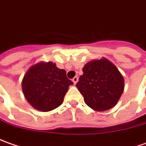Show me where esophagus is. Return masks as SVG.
I'll return each instance as SVG.
<instances>
[{"label":"esophagus","instance_id":"1","mask_svg":"<svg viewBox=\"0 0 146 146\" xmlns=\"http://www.w3.org/2000/svg\"><path fill=\"white\" fill-rule=\"evenodd\" d=\"M72 81H73V84H74V85H76V84H77V81H78V77H74L73 78V80H72Z\"/></svg>","mask_w":146,"mask_h":146}]
</instances>
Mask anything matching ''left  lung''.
Instances as JSON below:
<instances>
[{"instance_id": "1", "label": "left lung", "mask_w": 146, "mask_h": 146, "mask_svg": "<svg viewBox=\"0 0 146 146\" xmlns=\"http://www.w3.org/2000/svg\"><path fill=\"white\" fill-rule=\"evenodd\" d=\"M82 70L76 86L86 105L96 111L115 106L124 90V78L117 67L102 58L88 62Z\"/></svg>"}]
</instances>
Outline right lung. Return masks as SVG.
Listing matches in <instances>:
<instances>
[{"mask_svg": "<svg viewBox=\"0 0 146 146\" xmlns=\"http://www.w3.org/2000/svg\"><path fill=\"white\" fill-rule=\"evenodd\" d=\"M73 85L65 69L54 63L39 62L29 68L22 80V90L28 102L36 110L48 112L60 106L64 97Z\"/></svg>", "mask_w": 146, "mask_h": 146, "instance_id": "1", "label": "right lung"}]
</instances>
